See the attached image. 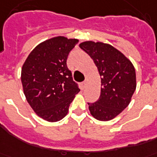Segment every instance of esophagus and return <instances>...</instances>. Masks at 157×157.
Wrapping results in <instances>:
<instances>
[{
	"instance_id": "esophagus-1",
	"label": "esophagus",
	"mask_w": 157,
	"mask_h": 157,
	"mask_svg": "<svg viewBox=\"0 0 157 157\" xmlns=\"http://www.w3.org/2000/svg\"><path fill=\"white\" fill-rule=\"evenodd\" d=\"M86 82H83L82 83V87H85V86H86Z\"/></svg>"
}]
</instances>
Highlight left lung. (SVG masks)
I'll use <instances>...</instances> for the list:
<instances>
[{
  "mask_svg": "<svg viewBox=\"0 0 157 157\" xmlns=\"http://www.w3.org/2000/svg\"><path fill=\"white\" fill-rule=\"evenodd\" d=\"M80 47L93 59L101 79L99 99L88 103L90 114L99 121L111 120L129 105L135 92L134 67L121 52L109 44L85 41Z\"/></svg>",
  "mask_w": 157,
  "mask_h": 157,
  "instance_id": "left-lung-1",
  "label": "left lung"
}]
</instances>
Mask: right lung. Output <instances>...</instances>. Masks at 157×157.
Listing matches in <instances>:
<instances>
[{"instance_id": "obj_1", "label": "right lung", "mask_w": 157, "mask_h": 157, "mask_svg": "<svg viewBox=\"0 0 157 157\" xmlns=\"http://www.w3.org/2000/svg\"><path fill=\"white\" fill-rule=\"evenodd\" d=\"M77 42L64 36L52 38L39 44L23 65L21 83L25 98L35 112L50 122L67 116L80 91L67 65L70 52Z\"/></svg>"}]
</instances>
